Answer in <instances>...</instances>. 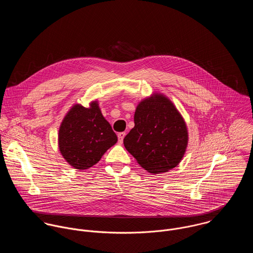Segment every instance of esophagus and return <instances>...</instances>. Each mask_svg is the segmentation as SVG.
<instances>
[{
	"instance_id": "34e87169",
	"label": "esophagus",
	"mask_w": 253,
	"mask_h": 253,
	"mask_svg": "<svg viewBox=\"0 0 253 253\" xmlns=\"http://www.w3.org/2000/svg\"><path fill=\"white\" fill-rule=\"evenodd\" d=\"M125 136H126V132H120V133H118V138H119L120 143H122V142H123V140H124Z\"/></svg>"
}]
</instances>
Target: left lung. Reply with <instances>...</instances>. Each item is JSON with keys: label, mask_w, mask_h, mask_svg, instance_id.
I'll return each instance as SVG.
<instances>
[{"label": "left lung", "mask_w": 253, "mask_h": 253, "mask_svg": "<svg viewBox=\"0 0 253 253\" xmlns=\"http://www.w3.org/2000/svg\"><path fill=\"white\" fill-rule=\"evenodd\" d=\"M188 140L187 125L179 111L165 94L155 92L138 103L134 127L124 145L145 170L159 174L179 165Z\"/></svg>", "instance_id": "1"}]
</instances>
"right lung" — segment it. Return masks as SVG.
Listing matches in <instances>:
<instances>
[{"instance_id":"obj_1","label":"right lung","mask_w":253,"mask_h":253,"mask_svg":"<svg viewBox=\"0 0 253 253\" xmlns=\"http://www.w3.org/2000/svg\"><path fill=\"white\" fill-rule=\"evenodd\" d=\"M118 137L103 117L97 100L89 107L74 104L61 122L58 148L65 161L76 169L84 170L97 164Z\"/></svg>"}]
</instances>
